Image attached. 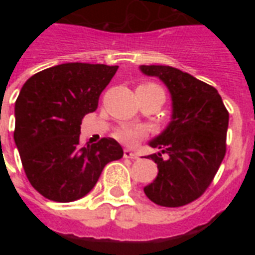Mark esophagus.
I'll return each mask as SVG.
<instances>
[{
    "label": "esophagus",
    "mask_w": 255,
    "mask_h": 255,
    "mask_svg": "<svg viewBox=\"0 0 255 255\" xmlns=\"http://www.w3.org/2000/svg\"><path fill=\"white\" fill-rule=\"evenodd\" d=\"M123 155H124V158H129V160H138L139 158L138 154H135V153H132L131 150H128V149L124 150Z\"/></svg>",
    "instance_id": "1"
}]
</instances>
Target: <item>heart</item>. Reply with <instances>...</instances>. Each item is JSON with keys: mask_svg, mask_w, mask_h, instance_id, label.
I'll use <instances>...</instances> for the list:
<instances>
[{"mask_svg": "<svg viewBox=\"0 0 255 255\" xmlns=\"http://www.w3.org/2000/svg\"><path fill=\"white\" fill-rule=\"evenodd\" d=\"M140 87H146V89H153V90H162L158 87V86H155L153 83H146L142 84ZM144 135V129L142 127H131V126H127V127H122L119 131L116 132V138L123 142V143H127V144H132L135 143L136 140H138L140 136H143Z\"/></svg>", "mask_w": 255, "mask_h": 255, "instance_id": "b5f03b06", "label": "heart"}]
</instances>
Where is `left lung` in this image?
I'll list each match as a JSON object with an SVG mask.
<instances>
[{"label":"left lung","mask_w":255,"mask_h":255,"mask_svg":"<svg viewBox=\"0 0 255 255\" xmlns=\"http://www.w3.org/2000/svg\"><path fill=\"white\" fill-rule=\"evenodd\" d=\"M139 69L160 79L172 100L171 122L149 142L161 149L149 155L158 175L143 191L160 206H184L206 191L224 160L230 115L219 91L190 73L168 65H140ZM164 152L166 160L160 155Z\"/></svg>","instance_id":"8db88e82"}]
</instances>
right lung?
Segmentation results:
<instances>
[{"instance_id":"right-lung-1","label":"right lung","mask_w":255,"mask_h":255,"mask_svg":"<svg viewBox=\"0 0 255 255\" xmlns=\"http://www.w3.org/2000/svg\"><path fill=\"white\" fill-rule=\"evenodd\" d=\"M117 65L67 63L31 76L14 104V143L31 186L56 202L87 195L104 166L123 157L112 138L82 146L80 124L98 108Z\"/></svg>"}]
</instances>
